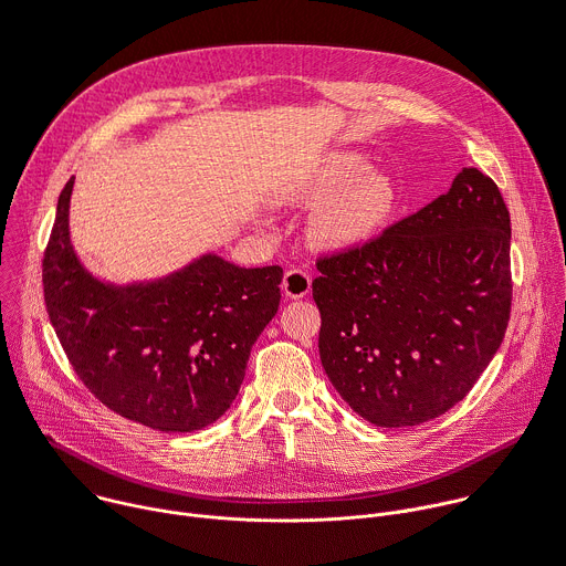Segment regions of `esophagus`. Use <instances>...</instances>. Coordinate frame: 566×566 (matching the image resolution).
Segmentation results:
<instances>
[{"label":"esophagus","instance_id":"1","mask_svg":"<svg viewBox=\"0 0 566 566\" xmlns=\"http://www.w3.org/2000/svg\"><path fill=\"white\" fill-rule=\"evenodd\" d=\"M310 287H312V276L305 270L292 268L285 272L283 292L287 298H303L310 294Z\"/></svg>","mask_w":566,"mask_h":566}]
</instances>
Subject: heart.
<instances>
[{
    "instance_id": "1",
    "label": "heart",
    "mask_w": 566,
    "mask_h": 566,
    "mask_svg": "<svg viewBox=\"0 0 566 566\" xmlns=\"http://www.w3.org/2000/svg\"><path fill=\"white\" fill-rule=\"evenodd\" d=\"M294 197L323 203L314 217L316 243L349 250L374 239L398 212L400 190L385 172H367V161L352 153L325 157L301 184Z\"/></svg>"
}]
</instances>
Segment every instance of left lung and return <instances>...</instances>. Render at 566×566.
I'll return each instance as SVG.
<instances>
[{"label": "left lung", "mask_w": 566, "mask_h": 566, "mask_svg": "<svg viewBox=\"0 0 566 566\" xmlns=\"http://www.w3.org/2000/svg\"><path fill=\"white\" fill-rule=\"evenodd\" d=\"M511 219L478 168L380 237L321 256L312 294L321 363L376 427H413L460 402L511 314Z\"/></svg>", "instance_id": "1"}]
</instances>
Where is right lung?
I'll list each match as a JSON object with an SVG mask.
<instances>
[{
  "label": "right lung",
  "mask_w": 566,
  "mask_h": 566,
  "mask_svg": "<svg viewBox=\"0 0 566 566\" xmlns=\"http://www.w3.org/2000/svg\"><path fill=\"white\" fill-rule=\"evenodd\" d=\"M71 192L73 179L57 201L42 281L75 374L108 409L150 429L186 433L219 420L279 310L283 268L206 254L155 283H102L71 245Z\"/></svg>",
  "instance_id": "right-lung-1"
}]
</instances>
